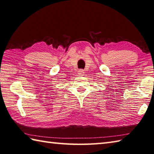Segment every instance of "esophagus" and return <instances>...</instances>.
<instances>
[{
	"label": "esophagus",
	"mask_w": 154,
	"mask_h": 154,
	"mask_svg": "<svg viewBox=\"0 0 154 154\" xmlns=\"http://www.w3.org/2000/svg\"><path fill=\"white\" fill-rule=\"evenodd\" d=\"M84 71L83 70V69H79V71H78V74H79V75H81V76H82V75H84Z\"/></svg>",
	"instance_id": "esophagus-1"
}]
</instances>
